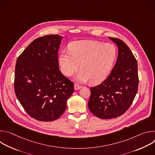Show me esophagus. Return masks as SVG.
Returning <instances> with one entry per match:
<instances>
[{
	"instance_id": "34e87169",
	"label": "esophagus",
	"mask_w": 155,
	"mask_h": 155,
	"mask_svg": "<svg viewBox=\"0 0 155 155\" xmlns=\"http://www.w3.org/2000/svg\"><path fill=\"white\" fill-rule=\"evenodd\" d=\"M81 87V86H79V85L77 84H74V90H78L80 89Z\"/></svg>"
}]
</instances>
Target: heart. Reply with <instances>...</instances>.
Returning a JSON list of instances; mask_svg holds the SVG:
<instances>
[{
	"mask_svg": "<svg viewBox=\"0 0 155 155\" xmlns=\"http://www.w3.org/2000/svg\"><path fill=\"white\" fill-rule=\"evenodd\" d=\"M69 52L62 51L58 63L62 74L70 77L79 68L81 70L75 80L79 83L90 80L93 84L103 81L108 75L117 56V49L112 43L90 40L71 43Z\"/></svg>",
	"mask_w": 155,
	"mask_h": 155,
	"instance_id": "heart-1",
	"label": "heart"
}]
</instances>
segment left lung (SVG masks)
Listing matches in <instances>:
<instances>
[{"mask_svg":"<svg viewBox=\"0 0 155 155\" xmlns=\"http://www.w3.org/2000/svg\"><path fill=\"white\" fill-rule=\"evenodd\" d=\"M118 47L115 65L107 78L91 88L88 102L90 112L101 119H112L123 115L130 107L138 90L137 62L122 40L109 37Z\"/></svg>","mask_w":155,"mask_h":155,"instance_id":"8db88e82","label":"left lung"}]
</instances>
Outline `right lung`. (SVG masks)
I'll return each instance as SVG.
<instances>
[{
    "mask_svg": "<svg viewBox=\"0 0 155 155\" xmlns=\"http://www.w3.org/2000/svg\"><path fill=\"white\" fill-rule=\"evenodd\" d=\"M64 37L48 35L34 40L18 58L15 91L26 112L41 121H52L65 112L74 84L59 69L58 50Z\"/></svg>",
    "mask_w": 155,
    "mask_h": 155,
    "instance_id": "right-lung-1",
    "label": "right lung"
}]
</instances>
